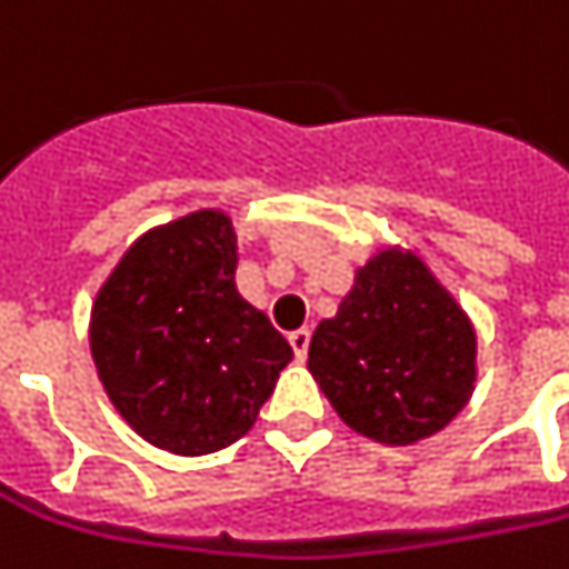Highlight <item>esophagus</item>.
Masks as SVG:
<instances>
[{"label":"esophagus","mask_w":569,"mask_h":569,"mask_svg":"<svg viewBox=\"0 0 569 569\" xmlns=\"http://www.w3.org/2000/svg\"><path fill=\"white\" fill-rule=\"evenodd\" d=\"M289 345H292V351H296L298 360H305V357H308V348H311V329H296V332H289Z\"/></svg>","instance_id":"1"}]
</instances>
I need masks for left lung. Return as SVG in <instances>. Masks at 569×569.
<instances>
[{"label": "left lung", "instance_id": "left-lung-1", "mask_svg": "<svg viewBox=\"0 0 569 569\" xmlns=\"http://www.w3.org/2000/svg\"><path fill=\"white\" fill-rule=\"evenodd\" d=\"M475 357L478 336L456 298L419 258L385 249L317 326L308 369L348 428L407 447L459 416L478 379Z\"/></svg>", "mask_w": 569, "mask_h": 569}]
</instances>
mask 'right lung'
Here are the masks:
<instances>
[{"label":"right lung","mask_w":569,"mask_h":569,"mask_svg":"<svg viewBox=\"0 0 569 569\" xmlns=\"http://www.w3.org/2000/svg\"><path fill=\"white\" fill-rule=\"evenodd\" d=\"M233 273L230 218L200 209L138 237L91 305V357L107 397L147 443L174 456L240 440L292 360Z\"/></svg>","instance_id":"right-lung-1"}]
</instances>
